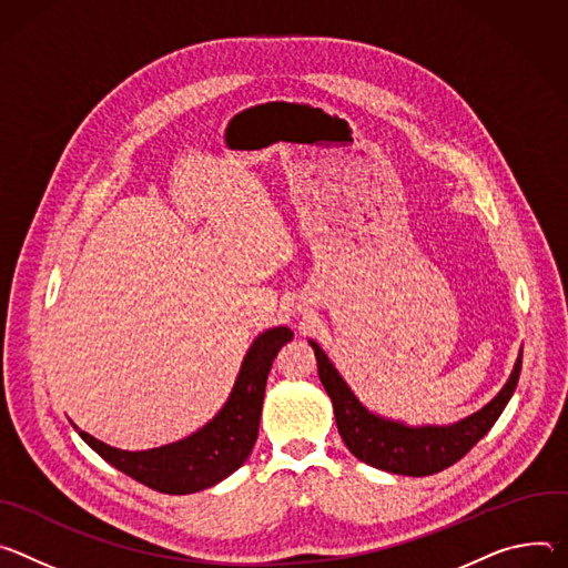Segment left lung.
Instances as JSON below:
<instances>
[{
  "instance_id": "8db88e82",
  "label": "left lung",
  "mask_w": 568,
  "mask_h": 568,
  "mask_svg": "<svg viewBox=\"0 0 568 568\" xmlns=\"http://www.w3.org/2000/svg\"><path fill=\"white\" fill-rule=\"evenodd\" d=\"M311 347L316 352L321 382L332 397L338 433L345 447L365 465L404 476H430L465 458L478 439L494 426L503 408L508 406L521 374L519 354L508 384L485 408L452 426L410 428L365 410L321 345L311 341Z\"/></svg>"
}]
</instances>
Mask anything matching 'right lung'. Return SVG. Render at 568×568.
Wrapping results in <instances>:
<instances>
[{"label":"right lung","mask_w":568,"mask_h":568,"mask_svg":"<svg viewBox=\"0 0 568 568\" xmlns=\"http://www.w3.org/2000/svg\"><path fill=\"white\" fill-rule=\"evenodd\" d=\"M291 338L288 327H275L252 343L227 404L207 426L180 443L151 452H121L99 443L85 430H79V435L103 460L151 489L192 494L212 487L236 471L255 447L268 372L273 358Z\"/></svg>","instance_id":"1"}]
</instances>
